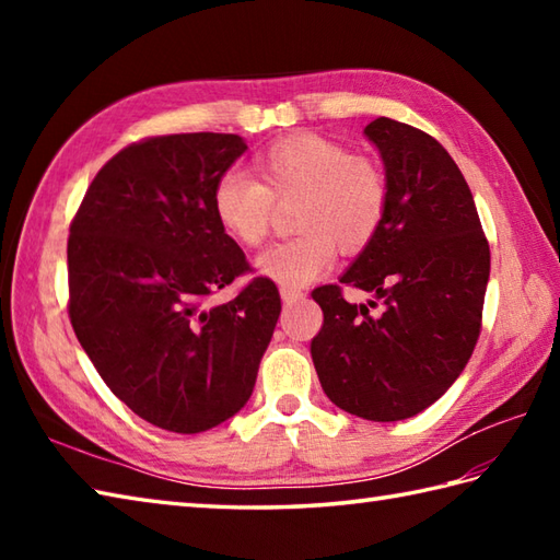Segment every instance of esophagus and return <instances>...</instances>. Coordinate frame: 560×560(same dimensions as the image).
<instances>
[{"mask_svg":"<svg viewBox=\"0 0 560 560\" xmlns=\"http://www.w3.org/2000/svg\"><path fill=\"white\" fill-rule=\"evenodd\" d=\"M303 299V291H299V289H287V287H283L281 289V301L283 303H295V301H301Z\"/></svg>","mask_w":560,"mask_h":560,"instance_id":"1","label":"esophagus"}]
</instances>
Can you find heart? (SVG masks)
I'll return each instance as SVG.
<instances>
[{
	"instance_id": "obj_1",
	"label": "heart",
	"mask_w": 560,
	"mask_h": 560,
	"mask_svg": "<svg viewBox=\"0 0 560 560\" xmlns=\"http://www.w3.org/2000/svg\"><path fill=\"white\" fill-rule=\"evenodd\" d=\"M257 180L223 173L211 192L213 217L225 235L257 247L269 235L277 201L299 199L293 223L301 233L273 243L255 267L279 287L301 289L335 265L341 253H361L375 241L389 209V180L375 159L335 139L293 135L273 141L253 161Z\"/></svg>"
}]
</instances>
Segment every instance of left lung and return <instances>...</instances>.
Segmentation results:
<instances>
[{
	"mask_svg": "<svg viewBox=\"0 0 560 560\" xmlns=\"http://www.w3.org/2000/svg\"><path fill=\"white\" fill-rule=\"evenodd\" d=\"M365 137L385 161L389 209L339 281L375 292L386 311L349 304L339 283L315 289L325 323L311 353L339 409L401 421L443 397L477 347L491 249L467 180L431 135L377 117Z\"/></svg>",
	"mask_w": 560,
	"mask_h": 560,
	"instance_id": "1",
	"label": "left lung"
}]
</instances>
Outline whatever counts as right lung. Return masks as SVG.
Here are the masks:
<instances>
[{"label": "right lung", "instance_id": "obj_1", "mask_svg": "<svg viewBox=\"0 0 560 560\" xmlns=\"http://www.w3.org/2000/svg\"><path fill=\"white\" fill-rule=\"evenodd\" d=\"M237 135L147 137L93 177L67 241L71 327L113 395L171 433H201L253 395L281 299L213 217Z\"/></svg>", "mask_w": 560, "mask_h": 560}]
</instances>
